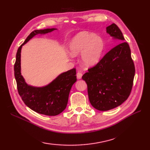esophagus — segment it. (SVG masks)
I'll return each instance as SVG.
<instances>
[{"label": "esophagus", "instance_id": "1", "mask_svg": "<svg viewBox=\"0 0 150 150\" xmlns=\"http://www.w3.org/2000/svg\"><path fill=\"white\" fill-rule=\"evenodd\" d=\"M82 73L80 71H78L77 73V78L78 79H81L82 78Z\"/></svg>", "mask_w": 150, "mask_h": 150}]
</instances>
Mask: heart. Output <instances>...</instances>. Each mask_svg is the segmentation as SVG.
Wrapping results in <instances>:
<instances>
[{
    "mask_svg": "<svg viewBox=\"0 0 150 150\" xmlns=\"http://www.w3.org/2000/svg\"><path fill=\"white\" fill-rule=\"evenodd\" d=\"M104 50L103 40L94 33L83 31L78 33L69 45V53L72 57L81 54V62L86 67L97 64Z\"/></svg>",
    "mask_w": 150,
    "mask_h": 150,
    "instance_id": "1",
    "label": "heart"
}]
</instances>
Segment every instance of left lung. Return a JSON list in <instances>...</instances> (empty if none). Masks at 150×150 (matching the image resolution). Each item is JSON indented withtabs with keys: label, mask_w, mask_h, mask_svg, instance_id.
I'll return each instance as SVG.
<instances>
[{
	"label": "left lung",
	"mask_w": 150,
	"mask_h": 150,
	"mask_svg": "<svg viewBox=\"0 0 150 150\" xmlns=\"http://www.w3.org/2000/svg\"><path fill=\"white\" fill-rule=\"evenodd\" d=\"M113 39L120 40L82 79L86 82L91 104L99 111H108L122 104L132 91L135 66L128 44L115 24L106 28Z\"/></svg>",
	"instance_id": "8db88e82"
}]
</instances>
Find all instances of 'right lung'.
<instances>
[{
    "label": "right lung",
    "mask_w": 150,
    "mask_h": 150,
    "mask_svg": "<svg viewBox=\"0 0 150 150\" xmlns=\"http://www.w3.org/2000/svg\"><path fill=\"white\" fill-rule=\"evenodd\" d=\"M56 28L35 30L18 47L14 65L15 77L18 93L26 106L35 112L48 116H55L62 113L68 104L69 91L77 81L76 69L73 68L60 73L48 84L41 87L26 83L21 75V50L25 44L37 35H44L57 30Z\"/></svg>",
    "instance_id": "1"
}]
</instances>
